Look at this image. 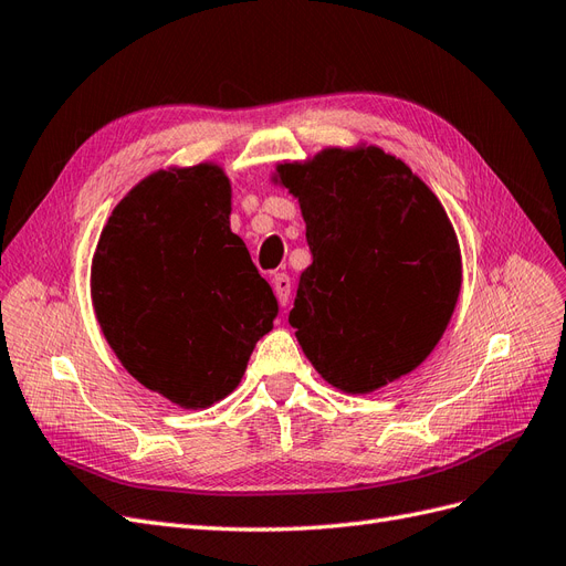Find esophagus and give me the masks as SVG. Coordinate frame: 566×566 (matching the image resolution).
<instances>
[{"instance_id": "obj_1", "label": "esophagus", "mask_w": 566, "mask_h": 566, "mask_svg": "<svg viewBox=\"0 0 566 566\" xmlns=\"http://www.w3.org/2000/svg\"><path fill=\"white\" fill-rule=\"evenodd\" d=\"M271 285H273V293H276L279 304L285 306L287 297H290V276H287V273H276V276L271 279Z\"/></svg>"}]
</instances>
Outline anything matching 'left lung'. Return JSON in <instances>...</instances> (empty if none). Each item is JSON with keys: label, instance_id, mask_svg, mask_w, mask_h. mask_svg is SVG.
Segmentation results:
<instances>
[{"label": "left lung", "instance_id": "8db88e82", "mask_svg": "<svg viewBox=\"0 0 566 566\" xmlns=\"http://www.w3.org/2000/svg\"><path fill=\"white\" fill-rule=\"evenodd\" d=\"M300 200L314 262L290 323L325 382L368 394L416 370L460 295V248L447 210L378 146L325 148L276 165Z\"/></svg>", "mask_w": 566, "mask_h": 566}]
</instances>
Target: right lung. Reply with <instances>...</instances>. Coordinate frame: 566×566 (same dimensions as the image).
<instances>
[{"label": "right lung", "mask_w": 566, "mask_h": 566, "mask_svg": "<svg viewBox=\"0 0 566 566\" xmlns=\"http://www.w3.org/2000/svg\"><path fill=\"white\" fill-rule=\"evenodd\" d=\"M229 214L219 165L160 169L115 205L94 252L92 302L111 349L181 408L231 394L279 314Z\"/></svg>", "instance_id": "add662e5"}]
</instances>
